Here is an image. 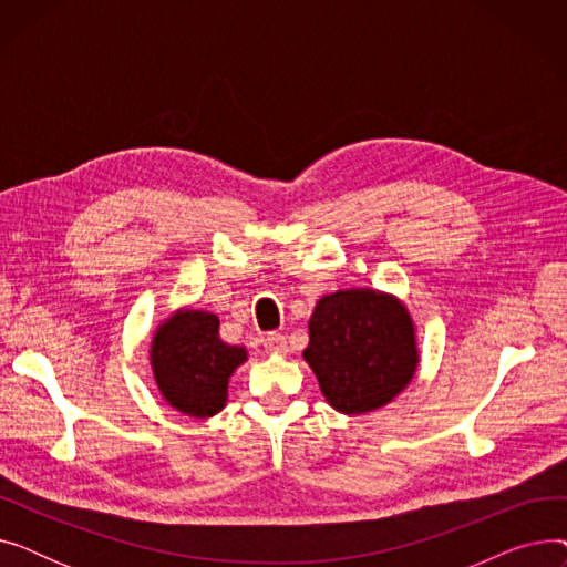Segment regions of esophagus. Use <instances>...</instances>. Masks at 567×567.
I'll return each instance as SVG.
<instances>
[{"label": "esophagus", "mask_w": 567, "mask_h": 567, "mask_svg": "<svg viewBox=\"0 0 567 567\" xmlns=\"http://www.w3.org/2000/svg\"><path fill=\"white\" fill-rule=\"evenodd\" d=\"M264 349L268 353H276V355H282L289 351V344H287V338L282 333H268L264 338Z\"/></svg>", "instance_id": "obj_1"}]
</instances>
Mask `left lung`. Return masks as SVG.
<instances>
[{"mask_svg": "<svg viewBox=\"0 0 567 567\" xmlns=\"http://www.w3.org/2000/svg\"><path fill=\"white\" fill-rule=\"evenodd\" d=\"M308 329L306 361L323 398L342 413H365L391 402L419 365L409 312L372 289L323 296Z\"/></svg>", "mask_w": 567, "mask_h": 567, "instance_id": "1", "label": "left lung"}]
</instances>
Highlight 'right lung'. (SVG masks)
Listing matches in <instances>:
<instances>
[{"mask_svg": "<svg viewBox=\"0 0 567 567\" xmlns=\"http://www.w3.org/2000/svg\"><path fill=\"white\" fill-rule=\"evenodd\" d=\"M212 312H178L161 326L152 365L163 398L182 413L208 419L225 406L227 381L246 361V349L220 340Z\"/></svg>", "mask_w": 567, "mask_h": 567, "instance_id": "obj_1", "label": "right lung"}]
</instances>
